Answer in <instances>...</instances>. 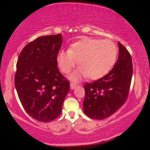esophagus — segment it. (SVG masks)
<instances>
[{
  "label": "esophagus",
  "instance_id": "1",
  "mask_svg": "<svg viewBox=\"0 0 150 150\" xmlns=\"http://www.w3.org/2000/svg\"><path fill=\"white\" fill-rule=\"evenodd\" d=\"M77 87V85H75V84L74 83H71L70 84V88H71V89H74L76 88Z\"/></svg>",
  "mask_w": 150,
  "mask_h": 150
}]
</instances>
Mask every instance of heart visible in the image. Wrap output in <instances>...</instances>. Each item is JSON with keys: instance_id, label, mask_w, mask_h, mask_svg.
I'll return each mask as SVG.
<instances>
[{"instance_id": "obj_1", "label": "heart", "mask_w": 150, "mask_h": 150, "mask_svg": "<svg viewBox=\"0 0 150 150\" xmlns=\"http://www.w3.org/2000/svg\"><path fill=\"white\" fill-rule=\"evenodd\" d=\"M118 49L110 39L84 38L70 45L68 51H61L57 55L58 67L63 73H69L77 64L78 70L70 79L78 81L87 77L95 80L103 77L112 69L116 62Z\"/></svg>"}]
</instances>
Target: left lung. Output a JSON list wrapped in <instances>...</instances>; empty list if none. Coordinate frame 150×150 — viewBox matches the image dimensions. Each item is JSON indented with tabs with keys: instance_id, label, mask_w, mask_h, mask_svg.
<instances>
[{
	"instance_id": "obj_1",
	"label": "left lung",
	"mask_w": 150,
	"mask_h": 150,
	"mask_svg": "<svg viewBox=\"0 0 150 150\" xmlns=\"http://www.w3.org/2000/svg\"><path fill=\"white\" fill-rule=\"evenodd\" d=\"M119 55L112 70L99 80L84 85V112L93 119L103 120L116 113L126 101L132 75L130 54L118 42Z\"/></svg>"
}]
</instances>
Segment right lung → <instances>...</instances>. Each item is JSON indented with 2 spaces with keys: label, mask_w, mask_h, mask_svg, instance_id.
<instances>
[{
  "label": "right lung",
  "mask_w": 150,
  "mask_h": 150,
  "mask_svg": "<svg viewBox=\"0 0 150 150\" xmlns=\"http://www.w3.org/2000/svg\"><path fill=\"white\" fill-rule=\"evenodd\" d=\"M62 42L61 34L38 37L23 48L17 62L19 99L26 112L39 121L58 118L70 90L69 81L57 67Z\"/></svg>",
  "instance_id": "add662e5"
}]
</instances>
